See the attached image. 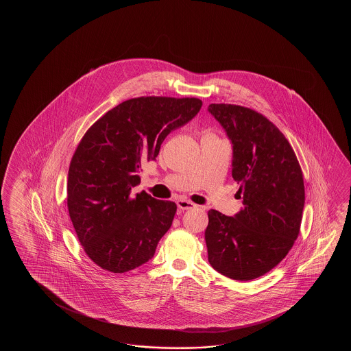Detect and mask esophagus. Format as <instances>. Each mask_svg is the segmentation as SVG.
<instances>
[{"instance_id":"34e87169","label":"esophagus","mask_w":351,"mask_h":351,"mask_svg":"<svg viewBox=\"0 0 351 351\" xmlns=\"http://www.w3.org/2000/svg\"><path fill=\"white\" fill-rule=\"evenodd\" d=\"M177 207L180 210H188V209L195 208L197 206L192 203V202L186 201V199H178L177 201Z\"/></svg>"}]
</instances>
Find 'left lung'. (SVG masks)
<instances>
[{"mask_svg": "<svg viewBox=\"0 0 351 351\" xmlns=\"http://www.w3.org/2000/svg\"><path fill=\"white\" fill-rule=\"evenodd\" d=\"M208 112L231 142L232 178L243 201L233 217L209 210L208 261L224 276L254 280L282 261L298 239L302 172L289 141L261 114L231 104H210Z\"/></svg>", "mask_w": 351, "mask_h": 351, "instance_id": "obj_1", "label": "left lung"}]
</instances>
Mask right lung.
<instances>
[{
  "label": "right lung",
  "mask_w": 351,
  "mask_h": 351,
  "mask_svg": "<svg viewBox=\"0 0 351 351\" xmlns=\"http://www.w3.org/2000/svg\"><path fill=\"white\" fill-rule=\"evenodd\" d=\"M195 97H135L117 105L82 136L67 176V208L77 239L99 267L127 272L149 261L172 226L176 203L134 194L143 163L201 110Z\"/></svg>",
  "instance_id": "obj_1"
}]
</instances>
